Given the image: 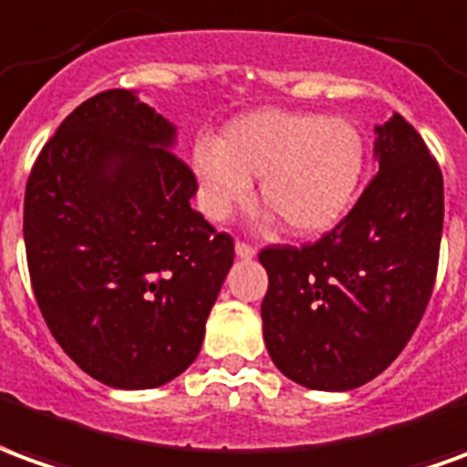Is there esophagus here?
<instances>
[{
    "label": "esophagus",
    "mask_w": 467,
    "mask_h": 467,
    "mask_svg": "<svg viewBox=\"0 0 467 467\" xmlns=\"http://www.w3.org/2000/svg\"><path fill=\"white\" fill-rule=\"evenodd\" d=\"M236 254L241 259H251V256H256V246L249 241H236Z\"/></svg>",
    "instance_id": "34e87169"
}]
</instances>
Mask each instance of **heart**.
Returning a JSON list of instances; mask_svg holds the SVG:
<instances>
[{
  "label": "heart",
  "instance_id": "heart-1",
  "mask_svg": "<svg viewBox=\"0 0 467 467\" xmlns=\"http://www.w3.org/2000/svg\"><path fill=\"white\" fill-rule=\"evenodd\" d=\"M365 158L355 122L319 112H249L228 122L216 143L196 145L198 203L221 221L249 201L259 178L266 213L292 234H322L352 206Z\"/></svg>",
  "mask_w": 467,
  "mask_h": 467
}]
</instances>
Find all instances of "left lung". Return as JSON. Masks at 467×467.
<instances>
[{
  "label": "left lung",
  "mask_w": 467,
  "mask_h": 467,
  "mask_svg": "<svg viewBox=\"0 0 467 467\" xmlns=\"http://www.w3.org/2000/svg\"><path fill=\"white\" fill-rule=\"evenodd\" d=\"M372 175L319 241L274 244L261 302L264 342L284 375L324 392L385 372L428 309L442 236V173L402 115L377 128Z\"/></svg>",
  "instance_id": "left-lung-1"
}]
</instances>
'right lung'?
<instances>
[{
	"label": "right lung",
	"instance_id": "obj_1",
	"mask_svg": "<svg viewBox=\"0 0 467 467\" xmlns=\"http://www.w3.org/2000/svg\"><path fill=\"white\" fill-rule=\"evenodd\" d=\"M173 135L133 92L102 90L62 120L25 191L39 312L75 365L120 389L191 367L234 264V239L191 208Z\"/></svg>",
	"mask_w": 467,
	"mask_h": 467
}]
</instances>
